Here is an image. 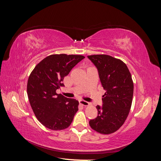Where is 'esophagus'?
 Listing matches in <instances>:
<instances>
[{
    "label": "esophagus",
    "mask_w": 161,
    "mask_h": 161,
    "mask_svg": "<svg viewBox=\"0 0 161 161\" xmlns=\"http://www.w3.org/2000/svg\"><path fill=\"white\" fill-rule=\"evenodd\" d=\"M79 103H80V105H83V106H88V105H90V103H89V102H87V101H84V100H80V101H79Z\"/></svg>",
    "instance_id": "obj_1"
}]
</instances>
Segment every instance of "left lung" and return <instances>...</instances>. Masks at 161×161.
Segmentation results:
<instances>
[{"instance_id":"left-lung-1","label":"left lung","mask_w":161,"mask_h":161,"mask_svg":"<svg viewBox=\"0 0 161 161\" xmlns=\"http://www.w3.org/2000/svg\"><path fill=\"white\" fill-rule=\"evenodd\" d=\"M87 57L97 69L101 83L106 91L102 106L96 107L98 115L89 121V125L99 133H114L124 124L131 108L134 93L131 75L121 60L105 54Z\"/></svg>"}]
</instances>
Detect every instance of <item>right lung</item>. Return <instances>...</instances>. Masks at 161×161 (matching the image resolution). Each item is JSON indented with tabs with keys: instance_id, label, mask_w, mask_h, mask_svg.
Returning <instances> with one entry per match:
<instances>
[{
	"instance_id": "add662e5",
	"label": "right lung",
	"mask_w": 161,
	"mask_h": 161,
	"mask_svg": "<svg viewBox=\"0 0 161 161\" xmlns=\"http://www.w3.org/2000/svg\"><path fill=\"white\" fill-rule=\"evenodd\" d=\"M81 55L53 54L36 65L27 81L29 101L37 119L52 130L67 128L77 112L79 101L57 94L64 76L84 59Z\"/></svg>"
}]
</instances>
